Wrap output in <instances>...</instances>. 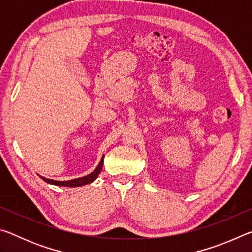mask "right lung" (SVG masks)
<instances>
[{"label":"right lung","instance_id":"obj_1","mask_svg":"<svg viewBox=\"0 0 252 252\" xmlns=\"http://www.w3.org/2000/svg\"><path fill=\"white\" fill-rule=\"evenodd\" d=\"M102 168H103V158H102L99 165H97L96 169L94 171L91 172L90 174H88V176L82 177V178H78V179H73V180H70V181H55V180H51V179H46L41 177L42 179L45 182L51 183V185H55V186H62V187H80V186H84V185H88V183H91L92 181H94L95 179L99 176V173L101 172Z\"/></svg>","mask_w":252,"mask_h":252}]
</instances>
